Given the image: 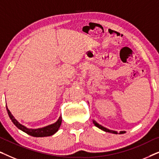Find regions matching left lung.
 <instances>
[{
  "label": "left lung",
  "instance_id": "left-lung-1",
  "mask_svg": "<svg viewBox=\"0 0 159 159\" xmlns=\"http://www.w3.org/2000/svg\"><path fill=\"white\" fill-rule=\"evenodd\" d=\"M93 123H94V125H95V126H96L97 127H98L99 129H102V130H103V131H105V132H111V133H114V134H118V133H117V132H116V131H113V130H110V129H107V128L103 127V126L100 125L99 124H98L95 121H93ZM125 131H121V132H119V134H124V133H125Z\"/></svg>",
  "mask_w": 159,
  "mask_h": 159
}]
</instances>
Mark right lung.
Returning a JSON list of instances; mask_svg holds the SVG:
<instances>
[{"label":"right lung","mask_w":159,"mask_h":159,"mask_svg":"<svg viewBox=\"0 0 159 159\" xmlns=\"http://www.w3.org/2000/svg\"><path fill=\"white\" fill-rule=\"evenodd\" d=\"M6 109H7L8 116H9L10 119H11L12 122L14 124V125L16 126L17 128H19V129H21V131L25 132V133L33 137H37V138H38V137L51 136L52 134H55L56 132L58 131L61 125V116L59 117V119H58V121H56V123L53 124V125H48L47 126V127H45L43 128H40V129H28V128L25 127L24 125H21V124H19L18 121L16 120V119H14V117L13 116L11 113L10 111L8 109L7 106H6Z\"/></svg>","instance_id":"obj_1"}]
</instances>
